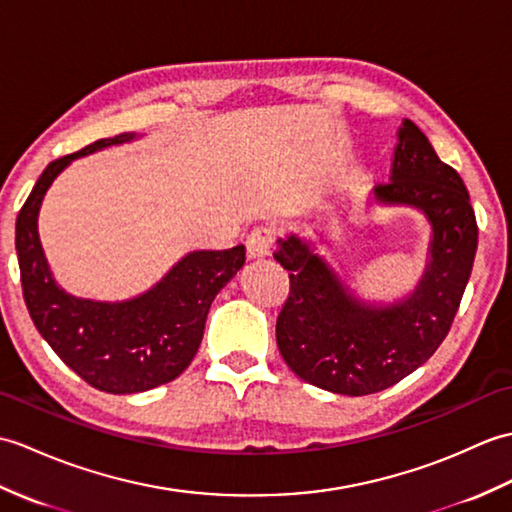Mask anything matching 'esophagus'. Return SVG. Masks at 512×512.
<instances>
[{
  "mask_svg": "<svg viewBox=\"0 0 512 512\" xmlns=\"http://www.w3.org/2000/svg\"><path fill=\"white\" fill-rule=\"evenodd\" d=\"M274 238L276 232L267 230V227H256V230L247 236V258L249 260H258L271 254V247H274Z\"/></svg>",
  "mask_w": 512,
  "mask_h": 512,
  "instance_id": "1",
  "label": "esophagus"
}]
</instances>
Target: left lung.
I'll use <instances>...</instances> for the list:
<instances>
[{"mask_svg":"<svg viewBox=\"0 0 512 512\" xmlns=\"http://www.w3.org/2000/svg\"><path fill=\"white\" fill-rule=\"evenodd\" d=\"M390 181L374 188L377 206L414 208L431 241L416 287L394 302H368L317 252L311 238H278L276 263L291 291L276 322L287 366L317 388L363 396L399 383L434 355L458 313L478 249V223L460 175L440 162L412 120L396 133ZM322 245H331L320 234Z\"/></svg>","mask_w":512,"mask_h":512,"instance_id":"left-lung-1","label":"left lung"}]
</instances>
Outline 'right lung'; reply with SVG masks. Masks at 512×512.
<instances>
[{
	"instance_id": "obj_1",
	"label": "right lung",
	"mask_w": 512,
	"mask_h": 512,
	"mask_svg": "<svg viewBox=\"0 0 512 512\" xmlns=\"http://www.w3.org/2000/svg\"><path fill=\"white\" fill-rule=\"evenodd\" d=\"M122 133L54 160L34 184L15 227L24 300L37 331L92 388L135 394L177 379L195 359L212 300L245 265V247L199 249L131 300L76 298L54 280L39 238V210L52 181L78 157L133 142Z\"/></svg>"
}]
</instances>
